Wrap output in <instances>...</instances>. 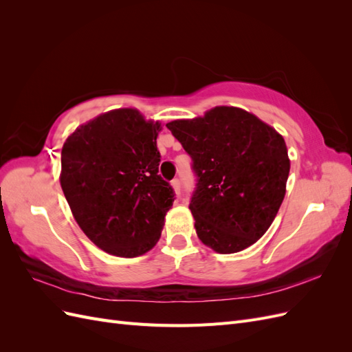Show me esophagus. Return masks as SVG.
Returning <instances> with one entry per match:
<instances>
[{
    "label": "esophagus",
    "instance_id": "obj_1",
    "mask_svg": "<svg viewBox=\"0 0 352 352\" xmlns=\"http://www.w3.org/2000/svg\"><path fill=\"white\" fill-rule=\"evenodd\" d=\"M172 186H173V189H175V192H176L177 195H180V189H182V186H180V180H179V179H173V180H172Z\"/></svg>",
    "mask_w": 352,
    "mask_h": 352
}]
</instances>
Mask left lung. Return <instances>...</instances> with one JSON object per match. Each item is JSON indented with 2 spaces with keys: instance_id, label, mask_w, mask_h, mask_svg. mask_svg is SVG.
<instances>
[{
  "instance_id": "8db88e82",
  "label": "left lung",
  "mask_w": 352,
  "mask_h": 352,
  "mask_svg": "<svg viewBox=\"0 0 352 352\" xmlns=\"http://www.w3.org/2000/svg\"><path fill=\"white\" fill-rule=\"evenodd\" d=\"M166 126L192 158L197 184L189 210L198 238L220 254L257 242L285 198L291 166L283 138L236 107Z\"/></svg>"
}]
</instances>
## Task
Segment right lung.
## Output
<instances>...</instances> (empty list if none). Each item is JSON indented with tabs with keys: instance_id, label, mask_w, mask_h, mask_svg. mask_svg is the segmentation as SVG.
I'll return each instance as SVG.
<instances>
[{
	"instance_id": "add662e5",
	"label": "right lung",
	"mask_w": 352,
	"mask_h": 352,
	"mask_svg": "<svg viewBox=\"0 0 352 352\" xmlns=\"http://www.w3.org/2000/svg\"><path fill=\"white\" fill-rule=\"evenodd\" d=\"M160 123L133 109L98 116L61 150L60 184L78 225L97 247L138 257L162 235L175 190L158 175Z\"/></svg>"
}]
</instances>
